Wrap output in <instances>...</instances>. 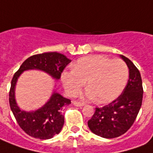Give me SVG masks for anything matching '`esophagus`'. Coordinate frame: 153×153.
<instances>
[{"instance_id": "obj_1", "label": "esophagus", "mask_w": 153, "mask_h": 153, "mask_svg": "<svg viewBox=\"0 0 153 153\" xmlns=\"http://www.w3.org/2000/svg\"><path fill=\"white\" fill-rule=\"evenodd\" d=\"M73 103L75 105V106H78V107H83L84 105V103L83 102H78V101H74Z\"/></svg>"}]
</instances>
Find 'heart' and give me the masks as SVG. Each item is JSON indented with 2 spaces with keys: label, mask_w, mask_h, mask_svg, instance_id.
Masks as SVG:
<instances>
[{
  "label": "heart",
  "mask_w": 153,
  "mask_h": 153,
  "mask_svg": "<svg viewBox=\"0 0 153 153\" xmlns=\"http://www.w3.org/2000/svg\"><path fill=\"white\" fill-rule=\"evenodd\" d=\"M128 68L124 61L104 55H93L79 59L72 70L65 71L61 79L68 94L75 96L87 81L85 97L96 98L100 103L113 101L124 89Z\"/></svg>",
  "instance_id": "1"
}]
</instances>
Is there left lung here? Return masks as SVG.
Listing matches in <instances>:
<instances>
[{"label":"left lung","instance_id":"left-lung-1","mask_svg":"<svg viewBox=\"0 0 153 153\" xmlns=\"http://www.w3.org/2000/svg\"><path fill=\"white\" fill-rule=\"evenodd\" d=\"M129 69V79L121 94L102 108H95L88 126L94 134L114 138L124 134L133 124L143 102V82L139 70L129 59L120 55Z\"/></svg>","mask_w":153,"mask_h":153}]
</instances>
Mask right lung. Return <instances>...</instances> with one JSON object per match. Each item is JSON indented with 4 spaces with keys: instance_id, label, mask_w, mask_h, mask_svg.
I'll list each match as a JSON object with an SVG mask.
<instances>
[{
    "instance_id": "right-lung-1",
    "label": "right lung",
    "mask_w": 153,
    "mask_h": 153,
    "mask_svg": "<svg viewBox=\"0 0 153 153\" xmlns=\"http://www.w3.org/2000/svg\"><path fill=\"white\" fill-rule=\"evenodd\" d=\"M71 62L64 54L57 52H47L32 55L25 59L14 74L9 92V102L14 117L21 128L29 136L39 139H50L59 133L65 123L62 114L64 107L71 103L54 92L50 100L35 112L20 109L15 99V86L21 74L28 69H39L48 73L55 79H59L62 72Z\"/></svg>"
}]
</instances>
